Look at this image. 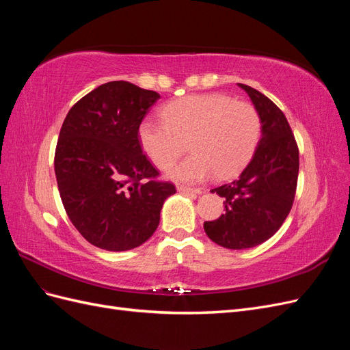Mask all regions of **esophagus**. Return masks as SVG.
I'll return each mask as SVG.
<instances>
[{
  "mask_svg": "<svg viewBox=\"0 0 350 350\" xmlns=\"http://www.w3.org/2000/svg\"><path fill=\"white\" fill-rule=\"evenodd\" d=\"M178 191L188 193V194H201V193H203V188H189V187L179 185L178 187Z\"/></svg>",
  "mask_w": 350,
  "mask_h": 350,
  "instance_id": "1",
  "label": "esophagus"
}]
</instances>
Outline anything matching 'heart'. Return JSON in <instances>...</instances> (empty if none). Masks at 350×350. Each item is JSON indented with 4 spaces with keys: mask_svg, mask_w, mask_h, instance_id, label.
Listing matches in <instances>:
<instances>
[{
    "mask_svg": "<svg viewBox=\"0 0 350 350\" xmlns=\"http://www.w3.org/2000/svg\"><path fill=\"white\" fill-rule=\"evenodd\" d=\"M163 122L144 121L139 140L159 169H167L187 148L191 156L174 166L176 181H200L211 172L219 179L237 175L247 165L260 137L258 111L226 94H193L162 108Z\"/></svg>",
    "mask_w": 350,
    "mask_h": 350,
    "instance_id": "b5f03b06",
    "label": "heart"
}]
</instances>
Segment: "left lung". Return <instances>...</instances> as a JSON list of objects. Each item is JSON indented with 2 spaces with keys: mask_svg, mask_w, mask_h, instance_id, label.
Listing matches in <instances>:
<instances>
[{
  "mask_svg": "<svg viewBox=\"0 0 350 350\" xmlns=\"http://www.w3.org/2000/svg\"><path fill=\"white\" fill-rule=\"evenodd\" d=\"M239 86L258 111L261 139L241 175L211 189L224 197L225 213L204 221L207 237L230 250L260 245L276 234L292 208L299 174V149L284 113L261 92Z\"/></svg>",
  "mask_w": 350,
  "mask_h": 350,
  "instance_id": "obj_1",
  "label": "left lung"
}]
</instances>
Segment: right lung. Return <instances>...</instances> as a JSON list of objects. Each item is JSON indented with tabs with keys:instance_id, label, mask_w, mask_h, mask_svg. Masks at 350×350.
Masks as SVG:
<instances>
[{
	"instance_id": "1",
	"label": "right lung",
	"mask_w": 350,
	"mask_h": 350,
	"mask_svg": "<svg viewBox=\"0 0 350 350\" xmlns=\"http://www.w3.org/2000/svg\"><path fill=\"white\" fill-rule=\"evenodd\" d=\"M161 98L129 81H109L76 102L62 122L54 166L67 216L92 245L126 251L156 230L163 201L176 193L159 181L139 129Z\"/></svg>"
}]
</instances>
